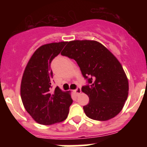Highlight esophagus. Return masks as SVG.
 <instances>
[{"mask_svg":"<svg viewBox=\"0 0 147 147\" xmlns=\"http://www.w3.org/2000/svg\"><path fill=\"white\" fill-rule=\"evenodd\" d=\"M74 92H75V93H76V95L80 94V93H82V90H81V88H76V90H75Z\"/></svg>","mask_w":147,"mask_h":147,"instance_id":"34e87169","label":"esophagus"}]
</instances>
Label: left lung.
<instances>
[{
	"label": "left lung",
	"mask_w": 147,
	"mask_h": 147,
	"mask_svg": "<svg viewBox=\"0 0 147 147\" xmlns=\"http://www.w3.org/2000/svg\"><path fill=\"white\" fill-rule=\"evenodd\" d=\"M61 54L74 59L88 79L90 85L82 88L89 97V103L83 107L87 116L96 121L116 116L129 93L128 79L117 58L95 40L67 42Z\"/></svg>",
	"instance_id": "8db88e82"
}]
</instances>
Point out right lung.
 I'll return each mask as SVG.
<instances>
[{"instance_id": "1", "label": "right lung", "mask_w": 147, "mask_h": 147, "mask_svg": "<svg viewBox=\"0 0 147 147\" xmlns=\"http://www.w3.org/2000/svg\"><path fill=\"white\" fill-rule=\"evenodd\" d=\"M67 42H51L35 51L26 65L20 85V96L26 110L40 124L51 125L65 120L72 104L70 91L57 87L50 90L53 73L51 62Z\"/></svg>"}]
</instances>
